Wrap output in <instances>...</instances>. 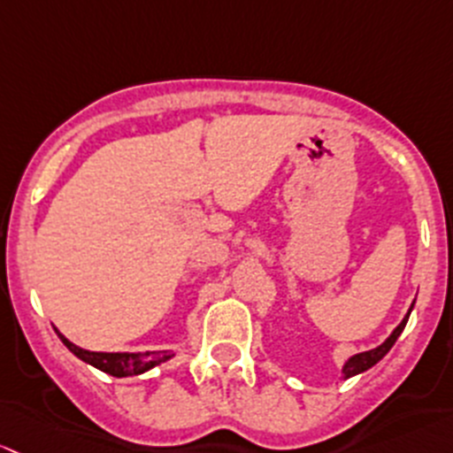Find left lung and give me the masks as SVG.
<instances>
[{
  "label": "left lung",
  "instance_id": "8db88e82",
  "mask_svg": "<svg viewBox=\"0 0 453 453\" xmlns=\"http://www.w3.org/2000/svg\"><path fill=\"white\" fill-rule=\"evenodd\" d=\"M412 307H414V303H412V305H410L408 314L403 316V320H401V323L397 325V327L393 329V334H390L388 338H386L384 342L380 344V347L371 349V351H362V353H356V356H351V357H349L347 362H344V365H342V377H344V380H349V377H356V375H360V372H365V371H368V368H372V366L377 365V362L381 360V357L386 356V353L390 351V349H393V344L397 342V338H399V335H401V331H403L405 323H408V319H410V311H412Z\"/></svg>",
  "mask_w": 453,
  "mask_h": 453
}]
</instances>
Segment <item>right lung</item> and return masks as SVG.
Wrapping results in <instances>:
<instances>
[{
    "label": "right lung",
    "mask_w": 453,
    "mask_h": 453,
    "mask_svg": "<svg viewBox=\"0 0 453 453\" xmlns=\"http://www.w3.org/2000/svg\"><path fill=\"white\" fill-rule=\"evenodd\" d=\"M60 342L69 349L76 357H81L82 362L87 365L96 366L97 371L109 372L113 377H133V375H142V372L150 371L163 362L172 360L174 357V351H139V353H130V351H119V353H104V351H87V349H81L78 344H73L72 340L65 338L58 329Z\"/></svg>",
    "instance_id": "add662e5"
}]
</instances>
